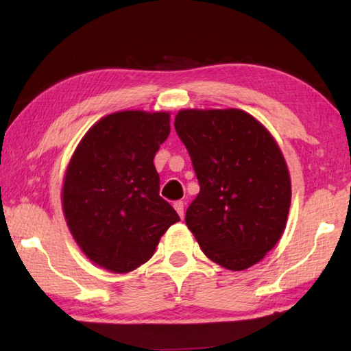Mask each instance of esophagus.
I'll use <instances>...</instances> for the list:
<instances>
[{
  "label": "esophagus",
  "instance_id": "obj_1",
  "mask_svg": "<svg viewBox=\"0 0 351 351\" xmlns=\"http://www.w3.org/2000/svg\"><path fill=\"white\" fill-rule=\"evenodd\" d=\"M173 207H175V210L178 212V215L182 218L184 217V203H182V201H176Z\"/></svg>",
  "mask_w": 351,
  "mask_h": 351
}]
</instances>
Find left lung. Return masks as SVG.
<instances>
[{"label": "left lung", "mask_w": 351, "mask_h": 351, "mask_svg": "<svg viewBox=\"0 0 351 351\" xmlns=\"http://www.w3.org/2000/svg\"><path fill=\"white\" fill-rule=\"evenodd\" d=\"M175 128L201 187L186 212L187 228L217 265L251 268L287 228L291 178L280 147L237 108L181 110Z\"/></svg>", "instance_id": "1"}]
</instances>
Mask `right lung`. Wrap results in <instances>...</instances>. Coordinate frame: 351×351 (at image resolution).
I'll return each instance as SVG.
<instances>
[{
    "label": "right lung",
    "mask_w": 351,
    "mask_h": 351,
    "mask_svg": "<svg viewBox=\"0 0 351 351\" xmlns=\"http://www.w3.org/2000/svg\"><path fill=\"white\" fill-rule=\"evenodd\" d=\"M170 133V112L127 110L97 121L64 171L69 232L93 263L125 274L153 257L180 217L159 197L153 159Z\"/></svg>",
    "instance_id": "1"
}]
</instances>
